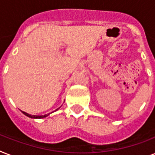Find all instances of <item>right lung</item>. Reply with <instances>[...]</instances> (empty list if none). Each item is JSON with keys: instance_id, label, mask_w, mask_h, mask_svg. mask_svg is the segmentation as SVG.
I'll list each match as a JSON object with an SVG mask.
<instances>
[{"instance_id": "right-lung-1", "label": "right lung", "mask_w": 155, "mask_h": 155, "mask_svg": "<svg viewBox=\"0 0 155 155\" xmlns=\"http://www.w3.org/2000/svg\"><path fill=\"white\" fill-rule=\"evenodd\" d=\"M58 109H56V110H58ZM21 112H22L23 114H25V116H27V117H30V118H38V119H41V118L46 117H47V116L50 114V113H49V114H45V115H42V116H35V115H30V114H29V113H25V112H23V111H21Z\"/></svg>"}]
</instances>
